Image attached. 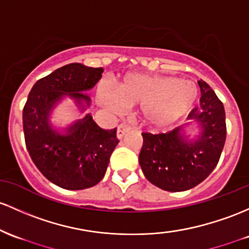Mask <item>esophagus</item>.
Listing matches in <instances>:
<instances>
[{"instance_id":"esophagus-1","label":"esophagus","mask_w":249,"mask_h":249,"mask_svg":"<svg viewBox=\"0 0 249 249\" xmlns=\"http://www.w3.org/2000/svg\"><path fill=\"white\" fill-rule=\"evenodd\" d=\"M130 129H131L130 125H127L126 123H122V124L118 126V129H117V137H118L119 139H122L123 136H124Z\"/></svg>"}]
</instances>
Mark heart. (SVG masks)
<instances>
[{"label": "heart", "mask_w": 249, "mask_h": 249, "mask_svg": "<svg viewBox=\"0 0 249 249\" xmlns=\"http://www.w3.org/2000/svg\"><path fill=\"white\" fill-rule=\"evenodd\" d=\"M117 98L104 94L112 108L120 105H142L144 122L155 127H164L181 119L193 110L198 98V89L193 81L175 76L127 75L117 86Z\"/></svg>", "instance_id": "b5f03b06"}]
</instances>
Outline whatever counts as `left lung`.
<instances>
[{
    "label": "left lung",
    "mask_w": 249,
    "mask_h": 249,
    "mask_svg": "<svg viewBox=\"0 0 249 249\" xmlns=\"http://www.w3.org/2000/svg\"><path fill=\"white\" fill-rule=\"evenodd\" d=\"M200 107L191 111L190 118L201 124L197 141L187 142L177 127L166 133L143 132L139 164L156 187L166 191H184L209 176L225 146L227 126L223 104L206 81H198Z\"/></svg>",
    "instance_id": "left-lung-1"
}]
</instances>
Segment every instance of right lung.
Returning a JSON list of instances; mask_svg holds the SVG:
<instances>
[{
	"label": "right lung",
	"instance_id": "add662e5",
	"mask_svg": "<svg viewBox=\"0 0 249 249\" xmlns=\"http://www.w3.org/2000/svg\"><path fill=\"white\" fill-rule=\"evenodd\" d=\"M103 71L76 62L60 67L35 83L23 107L29 156L46 178L64 189H87L102 181L119 139L117 129H102L91 116L79 120L62 136L49 127V112L64 95L89 104V98L81 92L92 89Z\"/></svg>",
	"mask_w": 249,
	"mask_h": 249
}]
</instances>
